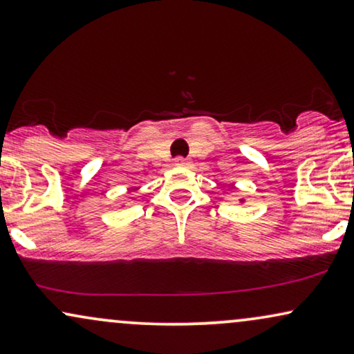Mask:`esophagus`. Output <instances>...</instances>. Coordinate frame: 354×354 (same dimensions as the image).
I'll return each mask as SVG.
<instances>
[{
    "instance_id": "34e87169",
    "label": "esophagus",
    "mask_w": 354,
    "mask_h": 354,
    "mask_svg": "<svg viewBox=\"0 0 354 354\" xmlns=\"http://www.w3.org/2000/svg\"><path fill=\"white\" fill-rule=\"evenodd\" d=\"M176 164H177V165H187V164H189V160L184 159V157H177Z\"/></svg>"
}]
</instances>
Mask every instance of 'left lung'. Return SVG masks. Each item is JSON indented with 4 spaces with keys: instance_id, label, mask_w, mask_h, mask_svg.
<instances>
[{
    "instance_id": "obj_1",
    "label": "left lung",
    "mask_w": 354,
    "mask_h": 354,
    "mask_svg": "<svg viewBox=\"0 0 354 354\" xmlns=\"http://www.w3.org/2000/svg\"><path fill=\"white\" fill-rule=\"evenodd\" d=\"M241 202H243V200H241Z\"/></svg>"
}]
</instances>
